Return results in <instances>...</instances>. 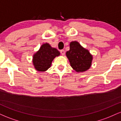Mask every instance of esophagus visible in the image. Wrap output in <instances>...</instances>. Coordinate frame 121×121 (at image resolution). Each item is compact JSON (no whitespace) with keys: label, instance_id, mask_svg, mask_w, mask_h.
<instances>
[{"label":"esophagus","instance_id":"obj_1","mask_svg":"<svg viewBox=\"0 0 121 121\" xmlns=\"http://www.w3.org/2000/svg\"><path fill=\"white\" fill-rule=\"evenodd\" d=\"M60 53H61V55H62V56H64V55H65V51H64V50H61Z\"/></svg>","mask_w":121,"mask_h":121}]
</instances>
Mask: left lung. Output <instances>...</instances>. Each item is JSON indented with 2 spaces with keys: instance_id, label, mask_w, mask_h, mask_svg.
<instances>
[{
  "instance_id": "1",
  "label": "left lung",
  "mask_w": 121,
  "mask_h": 121,
  "mask_svg": "<svg viewBox=\"0 0 121 121\" xmlns=\"http://www.w3.org/2000/svg\"><path fill=\"white\" fill-rule=\"evenodd\" d=\"M70 66L77 72H83L91 68L93 56L89 51L77 41L70 43V49L66 52Z\"/></svg>"
}]
</instances>
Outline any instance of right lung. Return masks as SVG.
I'll list each match as a JSON object with an SVG mask.
<instances>
[{
	"instance_id": "add662e5",
	"label": "right lung",
	"mask_w": 121,
	"mask_h": 121,
	"mask_svg": "<svg viewBox=\"0 0 121 121\" xmlns=\"http://www.w3.org/2000/svg\"><path fill=\"white\" fill-rule=\"evenodd\" d=\"M60 55L59 51L52 48L48 43L43 44L33 56L32 62L35 68L39 72L46 71L51 67L53 59Z\"/></svg>"
}]
</instances>
